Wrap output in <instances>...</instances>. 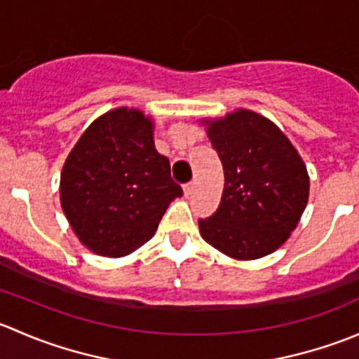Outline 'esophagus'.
I'll list each match as a JSON object with an SVG mask.
<instances>
[{
    "instance_id": "1",
    "label": "esophagus",
    "mask_w": 359,
    "mask_h": 359,
    "mask_svg": "<svg viewBox=\"0 0 359 359\" xmlns=\"http://www.w3.org/2000/svg\"><path fill=\"white\" fill-rule=\"evenodd\" d=\"M193 191H194V182L186 184V186H184V196L189 198L191 194H193Z\"/></svg>"
}]
</instances>
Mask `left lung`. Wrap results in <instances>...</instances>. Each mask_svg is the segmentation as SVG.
<instances>
[{
	"label": "left lung",
	"instance_id": "obj_1",
	"mask_svg": "<svg viewBox=\"0 0 359 359\" xmlns=\"http://www.w3.org/2000/svg\"><path fill=\"white\" fill-rule=\"evenodd\" d=\"M224 166V191L201 238L224 255L255 260L278 250L297 227L307 200L306 163L266 116L236 109L200 119Z\"/></svg>",
	"mask_w": 359,
	"mask_h": 359
}]
</instances>
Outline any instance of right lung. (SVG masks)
<instances>
[{
  "mask_svg": "<svg viewBox=\"0 0 359 359\" xmlns=\"http://www.w3.org/2000/svg\"><path fill=\"white\" fill-rule=\"evenodd\" d=\"M182 196L170 161L154 147V121L140 109L99 116L67 154L60 206L78 240L102 257H125L154 236Z\"/></svg>",
  "mask_w": 359,
  "mask_h": 359,
  "instance_id": "right-lung-1",
  "label": "right lung"
}]
</instances>
